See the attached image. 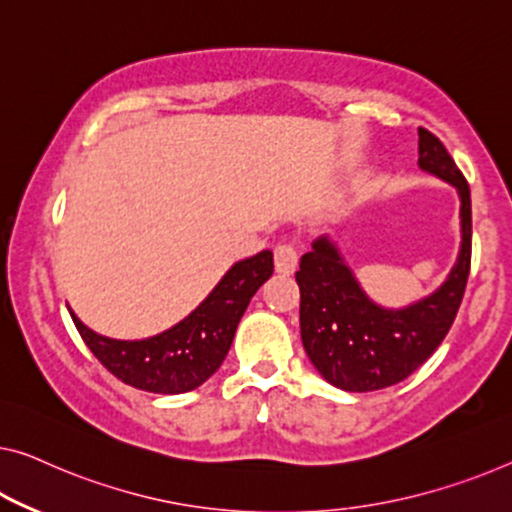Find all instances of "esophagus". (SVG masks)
I'll return each mask as SVG.
<instances>
[{
  "instance_id": "obj_1",
  "label": "esophagus",
  "mask_w": 512,
  "mask_h": 512,
  "mask_svg": "<svg viewBox=\"0 0 512 512\" xmlns=\"http://www.w3.org/2000/svg\"><path fill=\"white\" fill-rule=\"evenodd\" d=\"M273 259H276V271L282 273V276H289V273L296 271V264H299V248L292 241L278 243L276 250H273Z\"/></svg>"
}]
</instances>
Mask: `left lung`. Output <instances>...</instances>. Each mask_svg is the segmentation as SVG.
<instances>
[{"label":"left lung","instance_id":"left-lung-1","mask_svg":"<svg viewBox=\"0 0 512 512\" xmlns=\"http://www.w3.org/2000/svg\"><path fill=\"white\" fill-rule=\"evenodd\" d=\"M418 165L460 195L462 243L444 285L404 308H384L363 292L329 236L312 243L296 271L305 354L319 375L342 391H379L407 379L441 345L462 303L471 264L469 183L439 137L425 128H418Z\"/></svg>","mask_w":512,"mask_h":512}]
</instances>
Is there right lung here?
Masks as SVG:
<instances>
[{"label":"right lung","mask_w":512,"mask_h":512,"mask_svg":"<svg viewBox=\"0 0 512 512\" xmlns=\"http://www.w3.org/2000/svg\"><path fill=\"white\" fill-rule=\"evenodd\" d=\"M271 273V250L241 259L186 319L144 340L105 338L82 324L75 312L71 317L91 354L124 384L163 395L188 393L225 361L243 312Z\"/></svg>","instance_id":"right-lung-1"}]
</instances>
